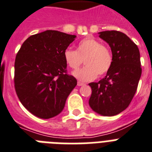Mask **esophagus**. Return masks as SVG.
<instances>
[{
	"instance_id": "34e87169",
	"label": "esophagus",
	"mask_w": 152,
	"mask_h": 152,
	"mask_svg": "<svg viewBox=\"0 0 152 152\" xmlns=\"http://www.w3.org/2000/svg\"><path fill=\"white\" fill-rule=\"evenodd\" d=\"M77 85H78L79 87H81V86H83V85H85V83L83 82H80V81H78V83H77Z\"/></svg>"
}]
</instances>
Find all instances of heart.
<instances>
[{"label": "heart", "mask_w": 152, "mask_h": 152, "mask_svg": "<svg viewBox=\"0 0 152 152\" xmlns=\"http://www.w3.org/2000/svg\"><path fill=\"white\" fill-rule=\"evenodd\" d=\"M64 59L72 69H77L84 59L86 66L72 73L76 79L83 82L106 74L113 62L110 49L94 38H86L79 42L76 50L67 48L64 51Z\"/></svg>", "instance_id": "obj_1"}]
</instances>
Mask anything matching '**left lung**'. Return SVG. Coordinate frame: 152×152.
I'll return each mask as SVG.
<instances>
[{
	"label": "left lung",
	"instance_id": "left-lung-1",
	"mask_svg": "<svg viewBox=\"0 0 152 152\" xmlns=\"http://www.w3.org/2000/svg\"><path fill=\"white\" fill-rule=\"evenodd\" d=\"M98 34L111 48L113 62L104 78L89 83L92 89L89 104L97 114L113 116L127 108L136 93L141 76L140 51L122 32L108 30Z\"/></svg>",
	"mask_w": 152,
	"mask_h": 152
}]
</instances>
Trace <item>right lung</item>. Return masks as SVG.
<instances>
[{"instance_id": "right-lung-1", "label": "right lung", "mask_w": 152, "mask_h": 152, "mask_svg": "<svg viewBox=\"0 0 152 152\" xmlns=\"http://www.w3.org/2000/svg\"><path fill=\"white\" fill-rule=\"evenodd\" d=\"M76 35L46 30L30 36L15 61V88L21 103L35 116L50 119L60 114L77 80L66 74L64 51Z\"/></svg>"}]
</instances>
